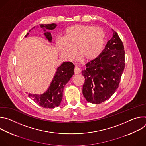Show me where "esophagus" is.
I'll return each instance as SVG.
<instances>
[{"label":"esophagus","mask_w":146,"mask_h":146,"mask_svg":"<svg viewBox=\"0 0 146 146\" xmlns=\"http://www.w3.org/2000/svg\"><path fill=\"white\" fill-rule=\"evenodd\" d=\"M80 72H81V70L80 69V68L76 66L74 68V73L76 74H79L80 73Z\"/></svg>","instance_id":"esophagus-1"}]
</instances>
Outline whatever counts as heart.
Returning <instances> with one entry per match:
<instances>
[{"label": "heart", "instance_id": "1", "mask_svg": "<svg viewBox=\"0 0 146 146\" xmlns=\"http://www.w3.org/2000/svg\"><path fill=\"white\" fill-rule=\"evenodd\" d=\"M105 40V33L99 27L76 25L68 28L65 36L57 38L55 47L60 56L66 60L73 58L76 48L79 59L90 61L99 56Z\"/></svg>", "mask_w": 146, "mask_h": 146}]
</instances>
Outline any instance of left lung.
<instances>
[{"instance_id": "left-lung-1", "label": "left lung", "mask_w": 146, "mask_h": 146, "mask_svg": "<svg viewBox=\"0 0 146 146\" xmlns=\"http://www.w3.org/2000/svg\"><path fill=\"white\" fill-rule=\"evenodd\" d=\"M112 38L99 55L87 63L82 71L85 77L82 94L90 103L99 104L109 99L118 88L125 68V51L117 33L112 29Z\"/></svg>"}]
</instances>
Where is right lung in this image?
Instances as JSON below:
<instances>
[{
	"label": "right lung",
	"mask_w": 146,
	"mask_h": 146,
	"mask_svg": "<svg viewBox=\"0 0 146 146\" xmlns=\"http://www.w3.org/2000/svg\"><path fill=\"white\" fill-rule=\"evenodd\" d=\"M39 25L43 29L44 35L47 40L50 43H51L52 36L51 32L47 31V30H53L57 25L56 24H40ZM35 28V27L31 29ZM36 28H38V26ZM28 35L29 32L25 36V37H27ZM74 65L72 62H63L61 65L57 68L53 79L46 92L40 95L29 94L28 96L41 107L49 109L58 107L62 101L65 86L74 75Z\"/></svg>",
	"instance_id": "obj_1"
}]
</instances>
